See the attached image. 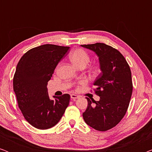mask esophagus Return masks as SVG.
<instances>
[{"instance_id": "34e87169", "label": "esophagus", "mask_w": 152, "mask_h": 152, "mask_svg": "<svg viewBox=\"0 0 152 152\" xmlns=\"http://www.w3.org/2000/svg\"><path fill=\"white\" fill-rule=\"evenodd\" d=\"M80 96L77 95H75V94H71L70 95V98L72 99V100H75L76 99H78Z\"/></svg>"}]
</instances>
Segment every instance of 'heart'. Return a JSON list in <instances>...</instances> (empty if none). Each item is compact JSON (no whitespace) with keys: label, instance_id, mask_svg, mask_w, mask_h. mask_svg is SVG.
Here are the masks:
<instances>
[{"label":"heart","instance_id":"1","mask_svg":"<svg viewBox=\"0 0 152 152\" xmlns=\"http://www.w3.org/2000/svg\"><path fill=\"white\" fill-rule=\"evenodd\" d=\"M70 59L72 64L77 67L81 65H86L90 60L86 52L80 48L72 51L70 55Z\"/></svg>","mask_w":152,"mask_h":152}]
</instances>
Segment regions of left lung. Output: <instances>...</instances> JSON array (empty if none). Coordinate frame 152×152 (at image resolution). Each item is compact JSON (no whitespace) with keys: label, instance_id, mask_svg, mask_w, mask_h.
Masks as SVG:
<instances>
[{"label":"left lung","instance_id":"obj_1","mask_svg":"<svg viewBox=\"0 0 152 152\" xmlns=\"http://www.w3.org/2000/svg\"><path fill=\"white\" fill-rule=\"evenodd\" d=\"M81 45L96 54L101 70L93 84L99 100L86 97L83 118L92 128L105 132L117 125L127 111L133 91L132 72L124 56L113 47L102 43Z\"/></svg>","mask_w":152,"mask_h":152}]
</instances>
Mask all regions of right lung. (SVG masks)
I'll list each match as a JSON object with an SVG mask.
<instances>
[{
    "label": "right lung",
    "mask_w": 152,
    "mask_h": 152,
    "mask_svg": "<svg viewBox=\"0 0 152 152\" xmlns=\"http://www.w3.org/2000/svg\"><path fill=\"white\" fill-rule=\"evenodd\" d=\"M70 47L45 44L25 53L18 61L13 79L14 91L25 119L34 127L48 129L56 125L70 102V95L53 96L48 82Z\"/></svg>",
    "instance_id": "right-lung-1"
}]
</instances>
